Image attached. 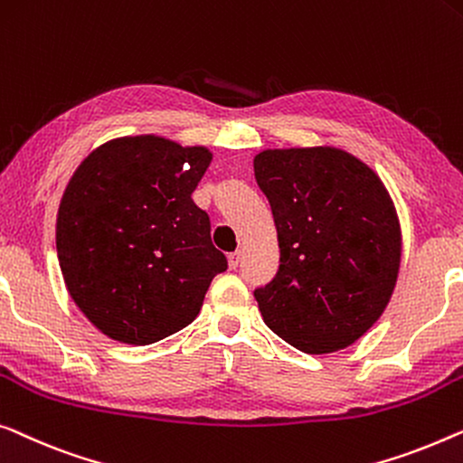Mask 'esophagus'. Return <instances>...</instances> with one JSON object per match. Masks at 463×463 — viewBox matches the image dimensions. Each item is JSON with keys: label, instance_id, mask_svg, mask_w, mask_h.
Here are the masks:
<instances>
[{"label": "esophagus", "instance_id": "1", "mask_svg": "<svg viewBox=\"0 0 463 463\" xmlns=\"http://www.w3.org/2000/svg\"><path fill=\"white\" fill-rule=\"evenodd\" d=\"M227 263H230V269H236V267H240V263H242V252H232L230 257H227Z\"/></svg>", "mask_w": 463, "mask_h": 463}]
</instances>
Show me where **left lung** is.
<instances>
[{
  "label": "left lung",
  "mask_w": 463,
  "mask_h": 463,
  "mask_svg": "<svg viewBox=\"0 0 463 463\" xmlns=\"http://www.w3.org/2000/svg\"><path fill=\"white\" fill-rule=\"evenodd\" d=\"M254 179L279 242L276 278L254 290L263 321L303 353L346 348L380 319L397 284L391 194L364 160L332 146L259 152Z\"/></svg>",
  "instance_id": "8db88e82"
}]
</instances>
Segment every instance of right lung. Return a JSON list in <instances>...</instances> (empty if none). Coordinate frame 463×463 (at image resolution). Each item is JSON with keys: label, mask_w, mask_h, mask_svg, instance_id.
<instances>
[{"label": "right lung", "mask_w": 463, "mask_h": 463, "mask_svg": "<svg viewBox=\"0 0 463 463\" xmlns=\"http://www.w3.org/2000/svg\"><path fill=\"white\" fill-rule=\"evenodd\" d=\"M211 160L204 146L133 136L102 144L72 173L56 219L60 269L109 338L142 346L179 332L227 269L192 200Z\"/></svg>", "instance_id": "add662e5"}]
</instances>
